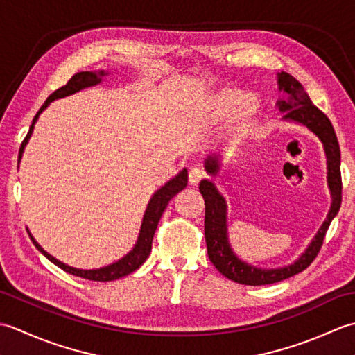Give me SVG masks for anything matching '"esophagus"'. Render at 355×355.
<instances>
[{"mask_svg":"<svg viewBox=\"0 0 355 355\" xmlns=\"http://www.w3.org/2000/svg\"><path fill=\"white\" fill-rule=\"evenodd\" d=\"M205 171L197 168V166H192L189 169V183L191 184H198L201 182V178H205Z\"/></svg>","mask_w":355,"mask_h":355,"instance_id":"esophagus-1","label":"esophagus"}]
</instances>
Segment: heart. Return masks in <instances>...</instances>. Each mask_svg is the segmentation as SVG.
<instances>
[{
	"label": "heart",
	"mask_w": 355,
	"mask_h": 355,
	"mask_svg": "<svg viewBox=\"0 0 355 355\" xmlns=\"http://www.w3.org/2000/svg\"><path fill=\"white\" fill-rule=\"evenodd\" d=\"M210 108H212V116L215 119L230 117L235 112L239 119H248L258 110V103L253 96L227 88L214 96Z\"/></svg>",
	"instance_id": "1"
}]
</instances>
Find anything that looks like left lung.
<instances>
[{"mask_svg": "<svg viewBox=\"0 0 355 355\" xmlns=\"http://www.w3.org/2000/svg\"><path fill=\"white\" fill-rule=\"evenodd\" d=\"M277 84L279 89H284L288 94V99L277 102L279 110L285 112L284 119L294 120V122L305 125L323 143L328 160V186L331 195H333V205H331L327 221L322 224V227L319 229L318 235L314 236L310 247L306 248V252L296 262L282 268L261 270L238 259L235 253L232 252L227 241V225H225V201L215 189L214 183L202 180L200 183V192L206 205L205 235L209 259L223 276L243 285H268L281 282L284 279H288L304 271L320 252L329 224L342 205L340 146H338L333 123L329 122V119L315 105H313L302 84L297 79H294L291 74L285 71L279 73ZM206 171L209 173L218 172L216 157L207 158Z\"/></svg>", "mask_w": 355, "mask_h": 355, "instance_id": "1", "label": "left lung"}]
</instances>
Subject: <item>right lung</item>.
I'll return each instance as SVG.
<instances>
[{"instance_id":"add662e5","label":"right lung","mask_w":355,"mask_h":355,"mask_svg":"<svg viewBox=\"0 0 355 355\" xmlns=\"http://www.w3.org/2000/svg\"><path fill=\"white\" fill-rule=\"evenodd\" d=\"M101 76H105L103 71H99V74L92 73V71L76 73L69 82H67L64 87L58 88L55 93H51L49 96V99L45 101V103L42 105V108L40 110V112H42L44 108H47V105L51 101L59 99V97H65V96H69V94L76 93V92H79V89L85 88V87L99 84V82L102 80ZM40 112H37V114L35 116L33 123H32V126H30V130H28V132L26 135V139L22 140V143H21L18 158H21L22 150H24V146L27 145V140L30 139V135H32L33 126H35V122L37 120V116H40ZM186 184H187V171L183 169L175 178H172L168 184H164L162 189H158L154 193V197L150 198L149 205H148L145 216H143V223H141V229H140V233H139L137 244H135V247L132 248L130 253L125 256V258H122V259L114 262V263H111V266H108V267L97 268V270H79V268L69 267V266H65V263L59 262L58 259L53 258V256H50L45 250H42V247L37 244L36 241L33 239V236L28 233L30 239L33 241L35 247L45 256V258H47L49 261H51L53 263H56L59 268H62L64 271H67V273L88 279V281H97V282L116 281V279H119V277H123V276H128L130 273H132V271L137 270L141 266V263L146 261V258H148L149 253H150V248H153V239H154L155 229H157L158 221H160V218H162V215L164 212L166 206L169 205V201L173 197H175V195L180 191L184 189Z\"/></svg>"}]
</instances>
